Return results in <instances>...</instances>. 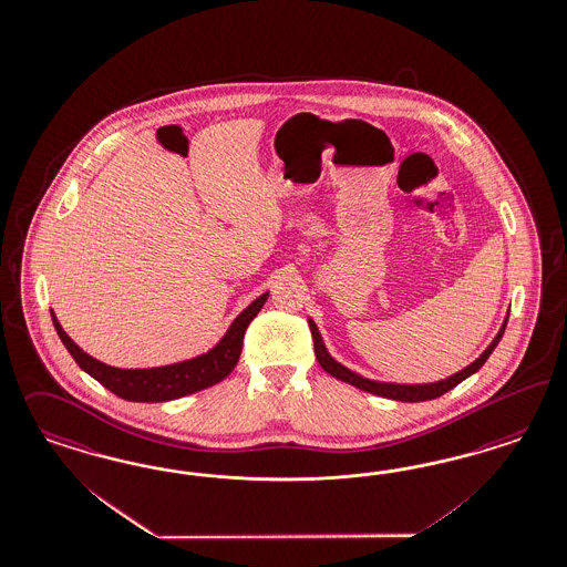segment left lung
Here are the masks:
<instances>
[{
	"label": "left lung",
	"mask_w": 567,
	"mask_h": 567,
	"mask_svg": "<svg viewBox=\"0 0 567 567\" xmlns=\"http://www.w3.org/2000/svg\"><path fill=\"white\" fill-rule=\"evenodd\" d=\"M309 328H311V334H313L317 361H319V365H321L328 374H332V377L342 380V382H349V384H353V386L361 389V391H368V393H372V395L414 403V401H429V399L441 398L443 393H447L450 389H454L456 384H461L464 378L475 374V372L482 368L483 363L487 361V357L492 355V351L496 349V344L501 342L504 328H506V319H504L501 332L492 340V344H489V347L483 351L482 355L477 357L471 365H466L464 370H461V372L454 374V377L445 378V380H440V382H431V384H393V382H377V380H370V378L359 377L355 372H351L349 368L340 365V363L334 361V359L330 357V353L326 351V344H323V340H321V334H319L313 319H309Z\"/></svg>",
	"instance_id": "left-lung-1"
}]
</instances>
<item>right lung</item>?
Masks as SVG:
<instances>
[{
	"instance_id": "add662e5",
	"label": "right lung",
	"mask_w": 567,
	"mask_h": 567,
	"mask_svg": "<svg viewBox=\"0 0 567 567\" xmlns=\"http://www.w3.org/2000/svg\"><path fill=\"white\" fill-rule=\"evenodd\" d=\"M269 292L256 298L252 305L239 313V317L231 323L223 340L204 355L193 357L181 363L162 365V368H148V370H122L111 368L103 361L84 353L61 328L56 315L52 313V321L56 328V334L61 336L66 351L75 359V363L87 372L94 380H99L111 393L127 401H143V403H157V401H169V399L185 398L190 393H197L202 389H208L212 384L220 382L223 378L229 377L233 368L237 365L241 347H244V334L250 326L254 317L267 302Z\"/></svg>"
}]
</instances>
